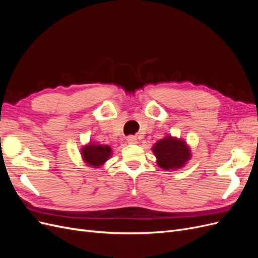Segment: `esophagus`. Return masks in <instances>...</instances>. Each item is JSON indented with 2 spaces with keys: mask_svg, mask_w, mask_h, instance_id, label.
I'll list each match as a JSON object with an SVG mask.
<instances>
[{
  "mask_svg": "<svg viewBox=\"0 0 258 258\" xmlns=\"http://www.w3.org/2000/svg\"><path fill=\"white\" fill-rule=\"evenodd\" d=\"M127 142L130 144H136V143H138V139L135 136H129V137H127Z\"/></svg>",
  "mask_w": 258,
  "mask_h": 258,
  "instance_id": "1",
  "label": "esophagus"
}]
</instances>
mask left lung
I'll list each match as a JSON object with an SVG mask.
<instances>
[{
    "mask_svg": "<svg viewBox=\"0 0 258 258\" xmlns=\"http://www.w3.org/2000/svg\"><path fill=\"white\" fill-rule=\"evenodd\" d=\"M153 153L157 165L165 170L181 169L191 158L190 148L184 140L170 135L154 144Z\"/></svg>",
    "mask_w": 258,
    "mask_h": 258,
    "instance_id": "obj_1",
    "label": "left lung"
}]
</instances>
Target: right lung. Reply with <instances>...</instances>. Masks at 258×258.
I'll return each mask as SVG.
<instances>
[{
  "mask_svg": "<svg viewBox=\"0 0 258 258\" xmlns=\"http://www.w3.org/2000/svg\"><path fill=\"white\" fill-rule=\"evenodd\" d=\"M81 155L86 165L91 168H100L112 157V148L108 145L88 143L83 146Z\"/></svg>",
  "mask_w": 258,
  "mask_h": 258,
  "instance_id": "add662e5",
  "label": "right lung"
}]
</instances>
